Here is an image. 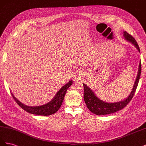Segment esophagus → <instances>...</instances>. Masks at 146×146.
Instances as JSON below:
<instances>
[{
	"label": "esophagus",
	"mask_w": 146,
	"mask_h": 146,
	"mask_svg": "<svg viewBox=\"0 0 146 146\" xmlns=\"http://www.w3.org/2000/svg\"><path fill=\"white\" fill-rule=\"evenodd\" d=\"M83 77V74L81 72H77L76 73L74 76V78L75 80H81L82 78Z\"/></svg>",
	"instance_id": "esophagus-1"
}]
</instances>
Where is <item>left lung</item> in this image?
I'll list each match as a JSON object with an SVG mask.
<instances>
[{"mask_svg":"<svg viewBox=\"0 0 146 146\" xmlns=\"http://www.w3.org/2000/svg\"><path fill=\"white\" fill-rule=\"evenodd\" d=\"M122 33L123 37L125 39V40L131 43L132 44L137 48V50H138V52H140L139 47L135 38L132 36L131 35L126 32L125 31H123ZM141 64L140 60L136 78L135 79L133 88H132V90L130 92V94L125 99L119 102H105L102 100L100 99L95 94L93 91H92V90L90 87H88L86 84L83 83L84 88L83 98L88 108L89 109L92 113L96 114V115L101 116L114 113L122 110L123 108H124L125 106L129 103V102L131 100L135 94L137 86L138 85V82L141 76Z\"/></svg>","mask_w":146,"mask_h":146,"instance_id":"1","label":"left lung"}]
</instances>
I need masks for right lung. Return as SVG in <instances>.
Listing matches in <instances>:
<instances>
[{"mask_svg": "<svg viewBox=\"0 0 146 146\" xmlns=\"http://www.w3.org/2000/svg\"><path fill=\"white\" fill-rule=\"evenodd\" d=\"M72 83L73 81L72 80H70L67 83L65 84L64 85L61 87V89L57 92V93L55 94L54 98L49 102H48L44 105L37 106V107L36 106H35V107H31V106L26 105L21 102L18 99L16 98V97H15V96L13 95L11 92V94L13 98H14L16 102V103L27 112L33 114H36V115L49 116L56 113L61 107L66 92L67 91L69 87L72 85Z\"/></svg>", "mask_w": 146, "mask_h": 146, "instance_id": "1", "label": "right lung"}]
</instances>
